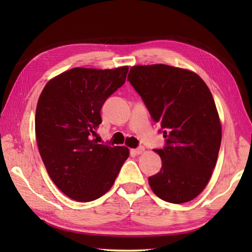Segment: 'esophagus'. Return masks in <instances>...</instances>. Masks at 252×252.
Listing matches in <instances>:
<instances>
[{
  "label": "esophagus",
  "instance_id": "esophagus-1",
  "mask_svg": "<svg viewBox=\"0 0 252 252\" xmlns=\"http://www.w3.org/2000/svg\"><path fill=\"white\" fill-rule=\"evenodd\" d=\"M131 152L134 153V155H141V153L144 152V148L140 147V148H136V149H132Z\"/></svg>",
  "mask_w": 252,
  "mask_h": 252
}]
</instances>
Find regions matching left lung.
Here are the masks:
<instances>
[{"instance_id": "1", "label": "left lung", "mask_w": 252, "mask_h": 252, "mask_svg": "<svg viewBox=\"0 0 252 252\" xmlns=\"http://www.w3.org/2000/svg\"><path fill=\"white\" fill-rule=\"evenodd\" d=\"M127 81L167 138V146L155 150L162 167L149 185L167 202L191 201L210 180L222 136L208 85L192 71L165 64L132 66Z\"/></svg>"}]
</instances>
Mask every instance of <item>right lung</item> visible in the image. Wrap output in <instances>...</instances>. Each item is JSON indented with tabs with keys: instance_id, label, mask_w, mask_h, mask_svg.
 <instances>
[{
	"instance_id": "obj_1",
	"label": "right lung",
	"mask_w": 252,
	"mask_h": 252,
	"mask_svg": "<svg viewBox=\"0 0 252 252\" xmlns=\"http://www.w3.org/2000/svg\"><path fill=\"white\" fill-rule=\"evenodd\" d=\"M129 67H73L51 79L35 112L37 148L50 178L80 202L100 198L129 158L126 147L97 143L104 101L126 82Z\"/></svg>"
}]
</instances>
